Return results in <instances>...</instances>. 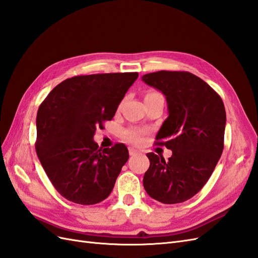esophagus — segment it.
<instances>
[{"instance_id": "esophagus-1", "label": "esophagus", "mask_w": 258, "mask_h": 258, "mask_svg": "<svg viewBox=\"0 0 258 258\" xmlns=\"http://www.w3.org/2000/svg\"><path fill=\"white\" fill-rule=\"evenodd\" d=\"M139 152L137 150H135L134 147H129V154L130 156H134V155H137Z\"/></svg>"}]
</instances>
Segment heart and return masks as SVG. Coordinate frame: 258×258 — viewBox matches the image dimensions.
<instances>
[{
  "label": "heart",
  "instance_id": "1",
  "mask_svg": "<svg viewBox=\"0 0 258 258\" xmlns=\"http://www.w3.org/2000/svg\"><path fill=\"white\" fill-rule=\"evenodd\" d=\"M153 93V92H151ZM148 95V93H147ZM141 137H142V134L140 131H137V130H130V131H127L126 132V138L129 140V141L131 142H139L140 140H141Z\"/></svg>",
  "mask_w": 258,
  "mask_h": 258
}]
</instances>
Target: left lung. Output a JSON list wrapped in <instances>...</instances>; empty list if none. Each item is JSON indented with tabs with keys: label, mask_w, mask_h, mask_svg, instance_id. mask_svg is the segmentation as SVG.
<instances>
[{
	"label": "left lung",
	"mask_w": 258,
	"mask_h": 258,
	"mask_svg": "<svg viewBox=\"0 0 258 258\" xmlns=\"http://www.w3.org/2000/svg\"><path fill=\"white\" fill-rule=\"evenodd\" d=\"M148 86L166 96L169 116L156 144L172 156L148 153L150 168L143 177L148 196L166 205L194 197L212 175L224 148L225 106L221 97L189 72L158 71L142 76Z\"/></svg>",
	"instance_id": "left-lung-1"
}]
</instances>
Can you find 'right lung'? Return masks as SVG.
Listing matches in <instances>:
<instances>
[{
	"instance_id": "add662e5",
	"label": "right lung",
	"mask_w": 258,
	"mask_h": 258,
	"mask_svg": "<svg viewBox=\"0 0 258 258\" xmlns=\"http://www.w3.org/2000/svg\"><path fill=\"white\" fill-rule=\"evenodd\" d=\"M139 74L80 75L57 85L38 107L35 150L42 167L62 197L90 206L110 196L129 158L117 143L99 148L97 127L111 120Z\"/></svg>"
}]
</instances>
